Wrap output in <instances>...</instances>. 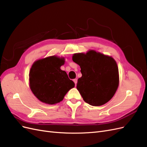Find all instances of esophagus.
<instances>
[{"mask_svg":"<svg viewBox=\"0 0 147 147\" xmlns=\"http://www.w3.org/2000/svg\"><path fill=\"white\" fill-rule=\"evenodd\" d=\"M74 82L75 83V86L77 85V78H75V79H74Z\"/></svg>","mask_w":147,"mask_h":147,"instance_id":"1","label":"esophagus"}]
</instances>
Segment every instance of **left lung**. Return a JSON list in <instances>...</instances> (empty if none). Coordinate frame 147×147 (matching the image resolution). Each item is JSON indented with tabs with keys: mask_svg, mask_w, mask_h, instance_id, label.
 I'll return each instance as SVG.
<instances>
[{
	"mask_svg": "<svg viewBox=\"0 0 147 147\" xmlns=\"http://www.w3.org/2000/svg\"><path fill=\"white\" fill-rule=\"evenodd\" d=\"M72 60L81 68L77 89L84 102L100 106L112 98L119 84L118 67L113 57L90 50L75 53Z\"/></svg>",
	"mask_w": 147,
	"mask_h": 147,
	"instance_id": "1",
	"label": "left lung"
}]
</instances>
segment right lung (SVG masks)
<instances>
[{
    "mask_svg": "<svg viewBox=\"0 0 147 147\" xmlns=\"http://www.w3.org/2000/svg\"><path fill=\"white\" fill-rule=\"evenodd\" d=\"M64 57L52 56L37 60L31 67L29 84L37 98L47 104L53 105L63 100L75 83L67 73L61 69Z\"/></svg>",
    "mask_w": 147,
    "mask_h": 147,
    "instance_id": "right-lung-1",
    "label": "right lung"
}]
</instances>
